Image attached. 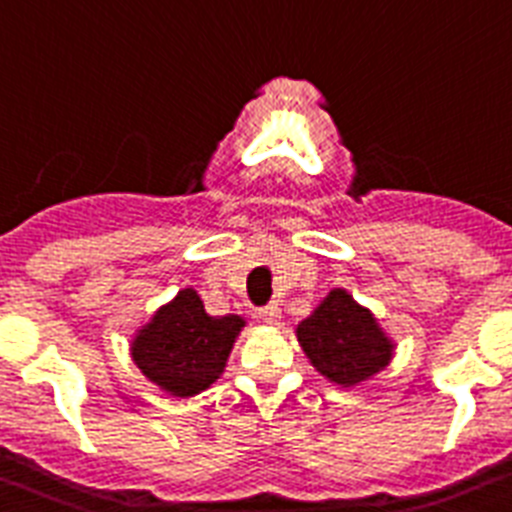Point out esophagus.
<instances>
[{
    "label": "esophagus",
    "instance_id": "1",
    "mask_svg": "<svg viewBox=\"0 0 512 512\" xmlns=\"http://www.w3.org/2000/svg\"><path fill=\"white\" fill-rule=\"evenodd\" d=\"M259 318L264 320V323H277V320L282 318V310H279V305H274V302H271V305L261 307Z\"/></svg>",
    "mask_w": 512,
    "mask_h": 512
}]
</instances>
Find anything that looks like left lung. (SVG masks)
I'll return each instance as SVG.
<instances>
[{
	"label": "left lung",
	"instance_id": "8db88e82",
	"mask_svg": "<svg viewBox=\"0 0 512 512\" xmlns=\"http://www.w3.org/2000/svg\"><path fill=\"white\" fill-rule=\"evenodd\" d=\"M297 341L307 359L330 382L354 387L390 364L392 343L372 312L356 305L343 289H333L323 305L302 320Z\"/></svg>",
	"mask_w": 512,
	"mask_h": 512
}]
</instances>
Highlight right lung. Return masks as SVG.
Here are the masks:
<instances>
[{
	"label": "right lung",
	"mask_w": 512,
	"mask_h": 512,
	"mask_svg": "<svg viewBox=\"0 0 512 512\" xmlns=\"http://www.w3.org/2000/svg\"><path fill=\"white\" fill-rule=\"evenodd\" d=\"M241 328L243 318H212L194 289H182L135 336L133 359L158 387L176 397H192L223 374Z\"/></svg>",
	"instance_id": "right-lung-1"
}]
</instances>
